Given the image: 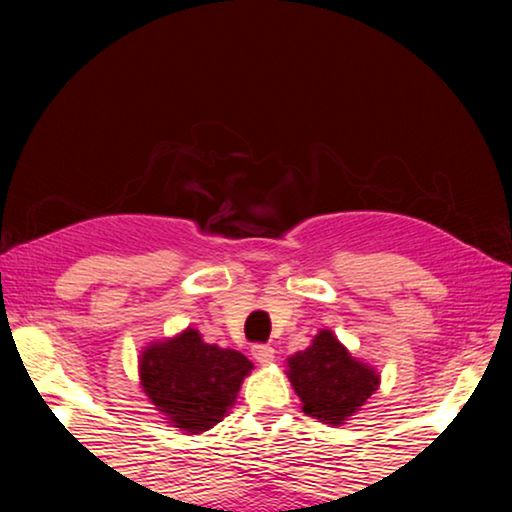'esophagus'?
Returning <instances> with one entry per match:
<instances>
[{
	"label": "esophagus",
	"mask_w": 512,
	"mask_h": 512,
	"mask_svg": "<svg viewBox=\"0 0 512 512\" xmlns=\"http://www.w3.org/2000/svg\"><path fill=\"white\" fill-rule=\"evenodd\" d=\"M251 354H254V359L258 361V363H272L275 361V349H272L270 345H254L251 347Z\"/></svg>",
	"instance_id": "obj_1"
}]
</instances>
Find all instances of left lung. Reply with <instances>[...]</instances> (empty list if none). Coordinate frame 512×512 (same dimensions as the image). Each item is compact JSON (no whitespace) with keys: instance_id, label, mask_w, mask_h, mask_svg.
<instances>
[{"instance_id":"left-lung-1","label":"left lung","mask_w":512,"mask_h":512,"mask_svg":"<svg viewBox=\"0 0 512 512\" xmlns=\"http://www.w3.org/2000/svg\"><path fill=\"white\" fill-rule=\"evenodd\" d=\"M289 380L303 412L324 424H345L380 384L373 368L349 356L331 331H321L305 352L289 359Z\"/></svg>"}]
</instances>
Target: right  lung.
<instances>
[{
	"label": "right lung",
	"mask_w": 512,
	"mask_h": 512,
	"mask_svg": "<svg viewBox=\"0 0 512 512\" xmlns=\"http://www.w3.org/2000/svg\"><path fill=\"white\" fill-rule=\"evenodd\" d=\"M251 368L244 354L207 345L188 328L179 338L146 349L139 375L146 396L177 429L202 433L221 422Z\"/></svg>",
	"instance_id": "obj_1"
}]
</instances>
